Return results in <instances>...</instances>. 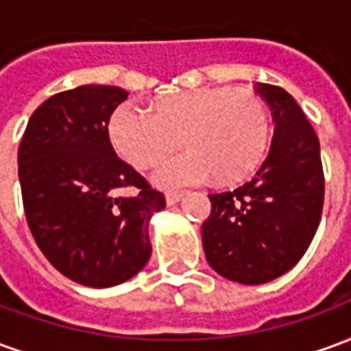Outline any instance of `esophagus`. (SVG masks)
Returning <instances> with one entry per match:
<instances>
[{
    "label": "esophagus",
    "mask_w": 351,
    "mask_h": 351,
    "mask_svg": "<svg viewBox=\"0 0 351 351\" xmlns=\"http://www.w3.org/2000/svg\"><path fill=\"white\" fill-rule=\"evenodd\" d=\"M184 197V193H180V191H167V195H165V201H167V205H176L180 199Z\"/></svg>",
    "instance_id": "obj_1"
}]
</instances>
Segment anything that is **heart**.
Wrapping results in <instances>:
<instances>
[{"label":"heart","instance_id":"heart-1","mask_svg":"<svg viewBox=\"0 0 351 351\" xmlns=\"http://www.w3.org/2000/svg\"><path fill=\"white\" fill-rule=\"evenodd\" d=\"M116 150L135 167H150L180 143L188 148L163 160L154 178L163 186H188L216 176L241 180L263 158L269 112L256 93L197 88L160 101L156 108L122 105L108 123Z\"/></svg>","mask_w":351,"mask_h":351}]
</instances>
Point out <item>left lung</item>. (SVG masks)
I'll use <instances>...</instances> for the list:
<instances>
[{
  "label": "left lung",
  "instance_id": "8db88e82",
  "mask_svg": "<svg viewBox=\"0 0 351 351\" xmlns=\"http://www.w3.org/2000/svg\"><path fill=\"white\" fill-rule=\"evenodd\" d=\"M271 107L274 137L256 176L233 191L210 193L203 223L208 265L239 284H265L293 269L308 250L324 210V167L316 131L280 86L258 82Z\"/></svg>",
  "mask_w": 351,
  "mask_h": 351
}]
</instances>
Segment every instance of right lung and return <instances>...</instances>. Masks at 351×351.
<instances>
[{"label":"right lung","mask_w":351,"mask_h":351,"mask_svg":"<svg viewBox=\"0 0 351 351\" xmlns=\"http://www.w3.org/2000/svg\"><path fill=\"white\" fill-rule=\"evenodd\" d=\"M118 86L60 92L35 110L19 148L27 226L45 258L88 287L118 286L150 259L148 221L165 197L116 156L108 120ZM130 187L133 196H122Z\"/></svg>","instance_id":"add662e5"}]
</instances>
